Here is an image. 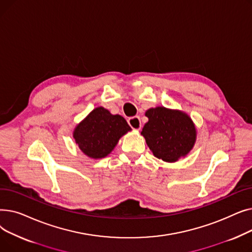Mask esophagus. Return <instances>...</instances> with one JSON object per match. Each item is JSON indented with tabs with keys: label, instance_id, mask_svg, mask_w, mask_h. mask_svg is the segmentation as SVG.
<instances>
[{
	"label": "esophagus",
	"instance_id": "esophagus-1",
	"mask_svg": "<svg viewBox=\"0 0 252 252\" xmlns=\"http://www.w3.org/2000/svg\"><path fill=\"white\" fill-rule=\"evenodd\" d=\"M127 123L129 126L134 129H140L141 128V121L139 116H133L127 119Z\"/></svg>",
	"mask_w": 252,
	"mask_h": 252
}]
</instances>
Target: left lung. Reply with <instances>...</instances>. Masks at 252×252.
<instances>
[{
	"label": "left lung",
	"instance_id": "1",
	"mask_svg": "<svg viewBox=\"0 0 252 252\" xmlns=\"http://www.w3.org/2000/svg\"><path fill=\"white\" fill-rule=\"evenodd\" d=\"M146 116L149 121L141 134L154 156L166 162H175L193 148L196 129L187 114L156 107L147 110Z\"/></svg>",
	"mask_w": 252,
	"mask_h": 252
}]
</instances>
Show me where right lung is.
I'll return each mask as SVG.
<instances>
[{
  "label": "right lung",
  "instance_id": "right-lung-1",
  "mask_svg": "<svg viewBox=\"0 0 252 252\" xmlns=\"http://www.w3.org/2000/svg\"><path fill=\"white\" fill-rule=\"evenodd\" d=\"M128 130L130 127L123 116L98 107L75 127L73 137L86 155L102 158L113 150L119 138Z\"/></svg>",
  "mask_w": 252,
  "mask_h": 252
}]
</instances>
